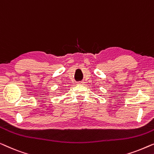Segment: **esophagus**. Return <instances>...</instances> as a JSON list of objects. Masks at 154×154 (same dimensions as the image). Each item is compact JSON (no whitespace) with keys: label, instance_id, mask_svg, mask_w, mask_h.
Returning a JSON list of instances; mask_svg holds the SVG:
<instances>
[{"label":"esophagus","instance_id":"obj_1","mask_svg":"<svg viewBox=\"0 0 154 154\" xmlns=\"http://www.w3.org/2000/svg\"><path fill=\"white\" fill-rule=\"evenodd\" d=\"M78 84H84V82H78Z\"/></svg>","mask_w":154,"mask_h":154}]
</instances>
